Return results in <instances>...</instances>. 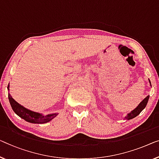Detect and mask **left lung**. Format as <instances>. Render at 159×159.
Listing matches in <instances>:
<instances>
[{"label": "left lung", "instance_id": "1", "mask_svg": "<svg viewBox=\"0 0 159 159\" xmlns=\"http://www.w3.org/2000/svg\"><path fill=\"white\" fill-rule=\"evenodd\" d=\"M148 80H149V83H150V85H151L150 80L148 79ZM148 98H149V96H146V98H144L143 100L139 104V106H137V107L135 108L134 110H133L131 113H128L126 116L125 117V119H126V120L132 119V118L136 117L139 114H140V113L144 109V108H145L146 105H147V103H148Z\"/></svg>", "mask_w": 159, "mask_h": 159}]
</instances>
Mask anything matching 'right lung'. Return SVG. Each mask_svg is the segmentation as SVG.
<instances>
[{"label": "right lung", "mask_w": 159, "mask_h": 159, "mask_svg": "<svg viewBox=\"0 0 159 159\" xmlns=\"http://www.w3.org/2000/svg\"><path fill=\"white\" fill-rule=\"evenodd\" d=\"M8 90H9V85L8 86ZM8 99L9 102L12 107V109L13 110L16 114H17L19 117H20L23 119H24L26 121L29 123H32V124H43L48 123L55 118L58 113H51V114H48L46 116H44L41 114V113L34 112L30 110H28L20 104H19L18 102L14 100L12 98L10 93H8Z\"/></svg>", "instance_id": "obj_1"}]
</instances>
